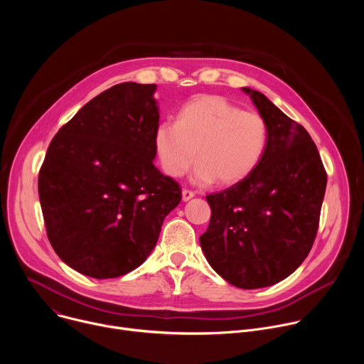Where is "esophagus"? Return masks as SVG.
I'll return each mask as SVG.
<instances>
[{"label": "esophagus", "mask_w": 364, "mask_h": 364, "mask_svg": "<svg viewBox=\"0 0 364 364\" xmlns=\"http://www.w3.org/2000/svg\"><path fill=\"white\" fill-rule=\"evenodd\" d=\"M181 194H183V201H188L190 198L194 197V191H191V190H188V188H184Z\"/></svg>", "instance_id": "34e87169"}]
</instances>
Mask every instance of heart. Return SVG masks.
Returning <instances> with one entry per match:
<instances>
[{"instance_id": "b5f03b06", "label": "heart", "mask_w": 364, "mask_h": 364, "mask_svg": "<svg viewBox=\"0 0 364 364\" xmlns=\"http://www.w3.org/2000/svg\"><path fill=\"white\" fill-rule=\"evenodd\" d=\"M268 125L257 112L243 111L223 96L203 95L178 112L177 122H161L154 146L163 170L181 177L196 161L194 181L232 186L245 180L264 159Z\"/></svg>"}]
</instances>
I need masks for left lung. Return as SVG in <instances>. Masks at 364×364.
I'll use <instances>...</instances> for the list:
<instances>
[{"instance_id":"obj_1","label":"left lung","mask_w":364,"mask_h":364,"mask_svg":"<svg viewBox=\"0 0 364 364\" xmlns=\"http://www.w3.org/2000/svg\"><path fill=\"white\" fill-rule=\"evenodd\" d=\"M268 125L264 159L245 180L205 196L212 218L200 236L212 268L242 289L291 275L314 245L327 173L306 129L261 92L243 87Z\"/></svg>"}]
</instances>
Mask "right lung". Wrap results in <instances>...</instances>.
<instances>
[{
  "label": "right lung",
  "mask_w": 364,
  "mask_h": 364,
  "mask_svg": "<svg viewBox=\"0 0 364 364\" xmlns=\"http://www.w3.org/2000/svg\"><path fill=\"white\" fill-rule=\"evenodd\" d=\"M157 85L103 90L51 139L38 173L50 245L75 271L108 279L138 268L181 201L178 183L154 166Z\"/></svg>",
  "instance_id": "1"
}]
</instances>
